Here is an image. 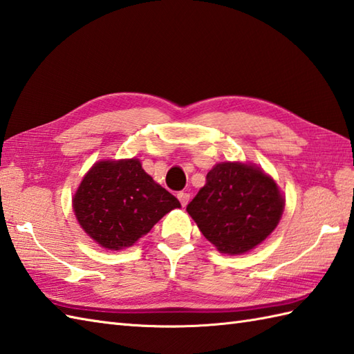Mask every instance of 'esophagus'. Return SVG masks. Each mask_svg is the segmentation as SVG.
<instances>
[{
  "instance_id": "34e87169",
  "label": "esophagus",
  "mask_w": 354,
  "mask_h": 354,
  "mask_svg": "<svg viewBox=\"0 0 354 354\" xmlns=\"http://www.w3.org/2000/svg\"><path fill=\"white\" fill-rule=\"evenodd\" d=\"M178 199H179V202H181V205L185 207L187 204H189V201H190V194L187 193V192H179L178 193Z\"/></svg>"
}]
</instances>
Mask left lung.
Returning <instances> with one entry per match:
<instances>
[{"label": "left lung", "mask_w": 354, "mask_h": 354, "mask_svg": "<svg viewBox=\"0 0 354 354\" xmlns=\"http://www.w3.org/2000/svg\"><path fill=\"white\" fill-rule=\"evenodd\" d=\"M284 198L257 165L221 162L187 205L202 234L217 251L239 255L260 245L280 222Z\"/></svg>", "instance_id": "8db88e82"}]
</instances>
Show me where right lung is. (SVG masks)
I'll list each match as a JSON object with an SVG mask.
<instances>
[{
	"label": "right lung",
	"instance_id": "add662e5",
	"mask_svg": "<svg viewBox=\"0 0 354 354\" xmlns=\"http://www.w3.org/2000/svg\"><path fill=\"white\" fill-rule=\"evenodd\" d=\"M179 201L142 170L138 160L100 161L82 179L73 198L80 227L111 251L132 246Z\"/></svg>",
	"mask_w": 354,
	"mask_h": 354
}]
</instances>
